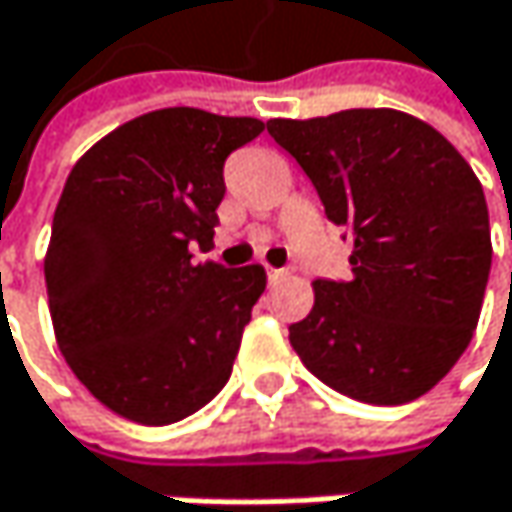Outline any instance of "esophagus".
Returning <instances> with one entry per match:
<instances>
[{
  "label": "esophagus",
  "mask_w": 512,
  "mask_h": 512,
  "mask_svg": "<svg viewBox=\"0 0 512 512\" xmlns=\"http://www.w3.org/2000/svg\"><path fill=\"white\" fill-rule=\"evenodd\" d=\"M290 272L287 269H266V278H269V284H278V281H284Z\"/></svg>",
  "instance_id": "esophagus-1"
}]
</instances>
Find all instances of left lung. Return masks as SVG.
Wrapping results in <instances>:
<instances>
[{
	"instance_id": "left-lung-1",
	"label": "left lung",
	"mask_w": 512,
	"mask_h": 512,
	"mask_svg": "<svg viewBox=\"0 0 512 512\" xmlns=\"http://www.w3.org/2000/svg\"><path fill=\"white\" fill-rule=\"evenodd\" d=\"M266 131L354 246L349 281H313L290 346L357 401L425 395L466 351L484 304L492 240L478 175L437 128L393 108L269 119Z\"/></svg>"
}]
</instances>
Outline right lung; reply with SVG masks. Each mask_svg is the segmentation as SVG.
I'll return each mask as SVG.
<instances>
[{
  "label": "right lung",
  "mask_w": 512,
  "mask_h": 512,
  "mask_svg": "<svg viewBox=\"0 0 512 512\" xmlns=\"http://www.w3.org/2000/svg\"><path fill=\"white\" fill-rule=\"evenodd\" d=\"M266 125L199 108L131 119L72 166L46 249L58 349L108 410L169 425L231 378L263 266L196 263L213 246L225 158Z\"/></svg>",
  "instance_id": "obj_1"
}]
</instances>
